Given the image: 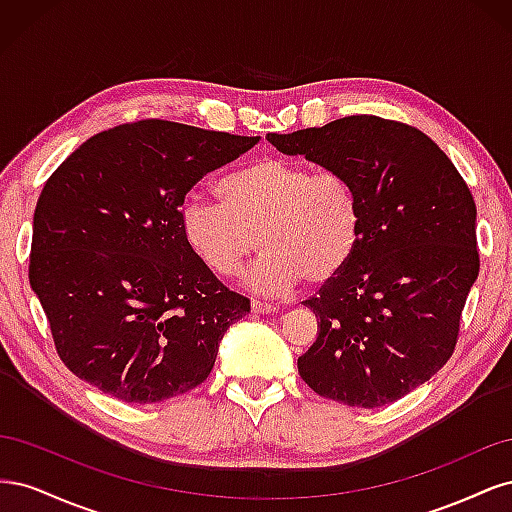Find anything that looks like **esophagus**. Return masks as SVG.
I'll return each instance as SVG.
<instances>
[{"mask_svg":"<svg viewBox=\"0 0 512 512\" xmlns=\"http://www.w3.org/2000/svg\"><path fill=\"white\" fill-rule=\"evenodd\" d=\"M252 312L254 314H271V312H277V305L275 303H267V301H260V299H254L252 301Z\"/></svg>","mask_w":512,"mask_h":512,"instance_id":"1","label":"esophagus"}]
</instances>
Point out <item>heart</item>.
<instances>
[{"instance_id": "1", "label": "heart", "mask_w": 512, "mask_h": 512, "mask_svg": "<svg viewBox=\"0 0 512 512\" xmlns=\"http://www.w3.org/2000/svg\"><path fill=\"white\" fill-rule=\"evenodd\" d=\"M222 203L190 198L181 232L192 252L222 277L235 275L258 243L265 252L247 275L252 288L282 294L303 280L333 282L359 252L363 207L337 170L265 156L218 183Z\"/></svg>"}]
</instances>
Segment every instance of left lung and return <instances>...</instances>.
<instances>
[{
    "label": "left lung",
    "mask_w": 512,
    "mask_h": 512,
    "mask_svg": "<svg viewBox=\"0 0 512 512\" xmlns=\"http://www.w3.org/2000/svg\"><path fill=\"white\" fill-rule=\"evenodd\" d=\"M267 141L348 177L363 207L359 252L303 301L318 318V337L299 356V374L339 404H391L455 350L480 267L468 185L427 134L376 115Z\"/></svg>",
    "instance_id": "left-lung-1"
}]
</instances>
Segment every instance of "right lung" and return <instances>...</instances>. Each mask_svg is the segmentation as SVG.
I'll return each mask as SVG.
<instances>
[{
    "label": "right lung",
    "instance_id": "right-lung-1",
    "mask_svg": "<svg viewBox=\"0 0 512 512\" xmlns=\"http://www.w3.org/2000/svg\"><path fill=\"white\" fill-rule=\"evenodd\" d=\"M260 136L143 119L91 136L44 183L29 284L74 376L128 404L188 393L211 374L250 299L181 232V205Z\"/></svg>",
    "mask_w": 512,
    "mask_h": 512
}]
</instances>
